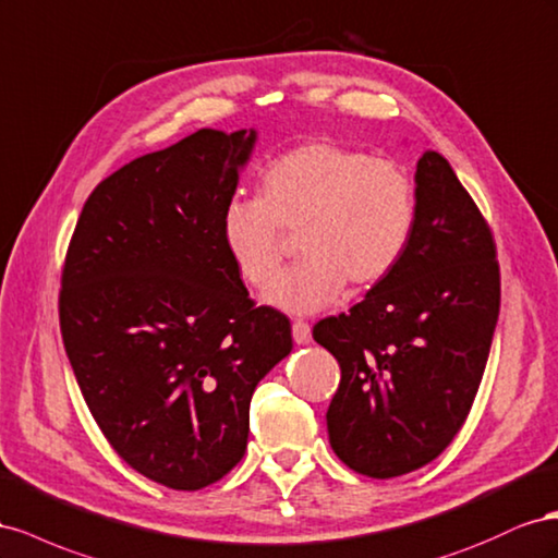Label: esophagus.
<instances>
[{"mask_svg": "<svg viewBox=\"0 0 558 558\" xmlns=\"http://www.w3.org/2000/svg\"><path fill=\"white\" fill-rule=\"evenodd\" d=\"M292 337L296 343H311V325L304 320H294Z\"/></svg>", "mask_w": 558, "mask_h": 558, "instance_id": "obj_1", "label": "esophagus"}]
</instances>
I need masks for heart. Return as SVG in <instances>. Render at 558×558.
<instances>
[{
  "mask_svg": "<svg viewBox=\"0 0 558 558\" xmlns=\"http://www.w3.org/2000/svg\"><path fill=\"white\" fill-rule=\"evenodd\" d=\"M416 184L390 158L311 140L270 161L259 198H231L221 238L252 288H268L300 231L305 259L270 286L266 301L282 311L313 313L337 301L345 282L372 288L402 259L416 225Z\"/></svg>",
  "mask_w": 558,
  "mask_h": 558,
  "instance_id": "obj_1",
  "label": "heart"
}]
</instances>
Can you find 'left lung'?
Returning <instances> with one entry per match:
<instances>
[{"instance_id":"left-lung-1","label":"left lung","mask_w":558,"mask_h":558,"mask_svg":"<svg viewBox=\"0 0 558 558\" xmlns=\"http://www.w3.org/2000/svg\"><path fill=\"white\" fill-rule=\"evenodd\" d=\"M416 198L411 241L390 276L313 327L341 367L329 444L372 480L418 470L453 441L500 313L496 241L441 154L418 158Z\"/></svg>"}]
</instances>
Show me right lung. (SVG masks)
I'll return each instance as SVG.
<instances>
[{"label": "right lung", "mask_w": 558, "mask_h": 558, "mask_svg": "<svg viewBox=\"0 0 558 558\" xmlns=\"http://www.w3.org/2000/svg\"><path fill=\"white\" fill-rule=\"evenodd\" d=\"M257 133L203 129L93 189L62 264L60 331L95 423L125 463L198 490L245 453L250 400L290 355L221 238Z\"/></svg>", "instance_id": "1"}]
</instances>
